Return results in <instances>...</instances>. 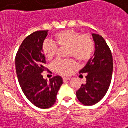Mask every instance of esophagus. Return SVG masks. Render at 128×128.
<instances>
[{
    "label": "esophagus",
    "mask_w": 128,
    "mask_h": 128,
    "mask_svg": "<svg viewBox=\"0 0 128 128\" xmlns=\"http://www.w3.org/2000/svg\"><path fill=\"white\" fill-rule=\"evenodd\" d=\"M70 79H71L70 78H67V77H64V78H63L64 81H68V80H70Z\"/></svg>",
    "instance_id": "obj_1"
}]
</instances>
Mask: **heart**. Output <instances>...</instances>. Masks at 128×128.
<instances>
[{
	"label": "heart",
	"instance_id": "b5f03b06",
	"mask_svg": "<svg viewBox=\"0 0 128 128\" xmlns=\"http://www.w3.org/2000/svg\"><path fill=\"white\" fill-rule=\"evenodd\" d=\"M54 42L45 40L42 46L44 57L48 60H52L57 52L58 47L68 46V56L74 57L80 62L89 60L94 51L95 44L90 36L78 31L68 29L60 31L54 36ZM74 60H58L53 64L54 70L62 75H68L74 68Z\"/></svg>",
	"mask_w": 128,
	"mask_h": 128
}]
</instances>
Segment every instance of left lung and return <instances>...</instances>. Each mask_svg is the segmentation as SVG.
Returning <instances> with one entry per match:
<instances>
[{
    "instance_id": "left-lung-1",
    "label": "left lung",
    "mask_w": 128,
    "mask_h": 128,
    "mask_svg": "<svg viewBox=\"0 0 128 128\" xmlns=\"http://www.w3.org/2000/svg\"><path fill=\"white\" fill-rule=\"evenodd\" d=\"M95 52L80 74H86V82L76 92L79 101L85 106L94 105L107 93L111 84L113 58L107 43L102 36L92 34ZM82 75V74H81Z\"/></svg>"
}]
</instances>
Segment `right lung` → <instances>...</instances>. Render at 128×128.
<instances>
[{
    "instance_id": "right-lung-1",
    "label": "right lung",
    "mask_w": 128,
    "mask_h": 128,
    "mask_svg": "<svg viewBox=\"0 0 128 128\" xmlns=\"http://www.w3.org/2000/svg\"><path fill=\"white\" fill-rule=\"evenodd\" d=\"M48 31H36L27 36L15 58L17 77L22 90L31 103L42 109L49 108L55 104L58 90L63 84L60 76H54L48 82L41 74L46 70L42 46Z\"/></svg>"
}]
</instances>
